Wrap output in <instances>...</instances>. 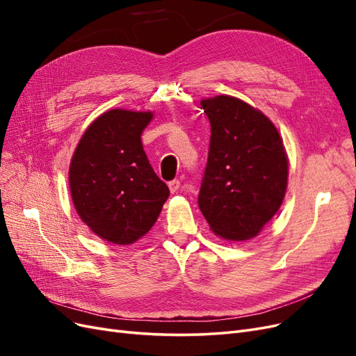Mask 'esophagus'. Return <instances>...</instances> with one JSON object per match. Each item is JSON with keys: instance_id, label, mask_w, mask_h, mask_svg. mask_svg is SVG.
<instances>
[{"instance_id": "esophagus-1", "label": "esophagus", "mask_w": 356, "mask_h": 356, "mask_svg": "<svg viewBox=\"0 0 356 356\" xmlns=\"http://www.w3.org/2000/svg\"><path fill=\"white\" fill-rule=\"evenodd\" d=\"M169 190H170V193H175V191H178V188H179V186H181V182H179V179H172V181H169Z\"/></svg>"}]
</instances>
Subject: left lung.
<instances>
[{
	"label": "left lung",
	"instance_id": "left-lung-1",
	"mask_svg": "<svg viewBox=\"0 0 356 356\" xmlns=\"http://www.w3.org/2000/svg\"><path fill=\"white\" fill-rule=\"evenodd\" d=\"M211 123L197 203L213 233L251 239L281 208L288 178L282 138L258 110L233 96L200 102Z\"/></svg>",
	"mask_w": 356,
	"mask_h": 356
}]
</instances>
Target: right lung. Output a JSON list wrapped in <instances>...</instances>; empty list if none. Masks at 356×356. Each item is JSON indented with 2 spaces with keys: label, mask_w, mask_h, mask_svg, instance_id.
Instances as JSON below:
<instances>
[{
  "label": "right lung",
  "mask_w": 356,
  "mask_h": 356,
  "mask_svg": "<svg viewBox=\"0 0 356 356\" xmlns=\"http://www.w3.org/2000/svg\"><path fill=\"white\" fill-rule=\"evenodd\" d=\"M152 118V113H104L84 132L71 160V196L80 218L117 245L132 243L152 229L169 196L141 143Z\"/></svg>",
  "instance_id": "1"
}]
</instances>
